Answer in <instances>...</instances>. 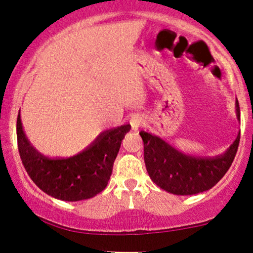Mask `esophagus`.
<instances>
[{
  "label": "esophagus",
  "instance_id": "34e87169",
  "mask_svg": "<svg viewBox=\"0 0 253 253\" xmlns=\"http://www.w3.org/2000/svg\"><path fill=\"white\" fill-rule=\"evenodd\" d=\"M144 124V119L141 117H134L130 119V126H132V128L134 130H138Z\"/></svg>",
  "mask_w": 253,
  "mask_h": 253
}]
</instances>
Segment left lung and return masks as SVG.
Wrapping results in <instances>:
<instances>
[{"label":"left lung","mask_w":253,"mask_h":253,"mask_svg":"<svg viewBox=\"0 0 253 253\" xmlns=\"http://www.w3.org/2000/svg\"><path fill=\"white\" fill-rule=\"evenodd\" d=\"M237 117L240 108L237 101ZM144 159L147 172L162 189L176 195H194L213 188L227 172L236 157L240 132L234 143L221 156L200 158L179 152L163 139L141 130Z\"/></svg>","instance_id":"1"}]
</instances>
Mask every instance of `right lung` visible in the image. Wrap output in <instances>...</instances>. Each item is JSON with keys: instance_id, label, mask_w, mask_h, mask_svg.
<instances>
[{"instance_id": "add662e5", "label": "right lung", "mask_w": 253, "mask_h": 253, "mask_svg": "<svg viewBox=\"0 0 253 253\" xmlns=\"http://www.w3.org/2000/svg\"><path fill=\"white\" fill-rule=\"evenodd\" d=\"M130 125L106 130L85 151L70 158H48L31 146L16 121L17 147L28 176L43 193L63 201H80L101 193L108 184L121 141Z\"/></svg>"}]
</instances>
